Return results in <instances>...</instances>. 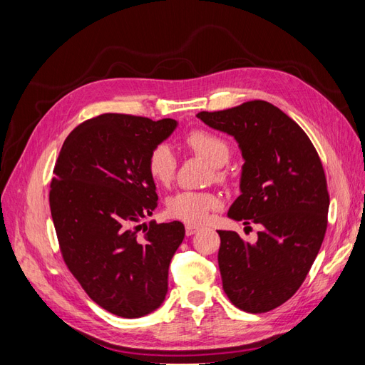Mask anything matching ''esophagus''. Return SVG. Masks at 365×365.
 <instances>
[{
	"mask_svg": "<svg viewBox=\"0 0 365 365\" xmlns=\"http://www.w3.org/2000/svg\"><path fill=\"white\" fill-rule=\"evenodd\" d=\"M197 230H200V227H197V225H187L185 227V235L187 236H193Z\"/></svg>",
	"mask_w": 365,
	"mask_h": 365,
	"instance_id": "1",
	"label": "esophagus"
}]
</instances>
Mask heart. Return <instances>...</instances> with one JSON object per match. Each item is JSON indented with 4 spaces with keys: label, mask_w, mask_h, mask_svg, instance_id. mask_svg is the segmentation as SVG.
I'll list each match as a JSON object with an SVG mask.
<instances>
[{
    "label": "heart",
    "mask_w": 365,
    "mask_h": 365,
    "mask_svg": "<svg viewBox=\"0 0 365 365\" xmlns=\"http://www.w3.org/2000/svg\"><path fill=\"white\" fill-rule=\"evenodd\" d=\"M184 145L195 155L204 158L215 168V178L225 180V165L231 157L230 143L213 132L195 129L184 138ZM148 172L152 180L160 185L172 184L176 173V157L168 145L153 148L148 157ZM219 197L213 193L204 192H180L168 200V215L187 224H202L212 210L219 207Z\"/></svg>",
    "instance_id": "obj_1"
}]
</instances>
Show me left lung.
<instances>
[{"mask_svg": "<svg viewBox=\"0 0 365 365\" xmlns=\"http://www.w3.org/2000/svg\"><path fill=\"white\" fill-rule=\"evenodd\" d=\"M196 117L233 137L245 161L228 217L262 225L256 244L217 231L224 291L242 311L268 312L297 292L322 248L329 212L323 164L304 130L268 102Z\"/></svg>", "mask_w": 365, "mask_h": 365, "instance_id": "left-lung-1", "label": "left lung"}]
</instances>
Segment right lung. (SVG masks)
Returning a JSON list of instances; mask_svg holds the SVG:
<instances>
[{
    "mask_svg": "<svg viewBox=\"0 0 365 365\" xmlns=\"http://www.w3.org/2000/svg\"><path fill=\"white\" fill-rule=\"evenodd\" d=\"M178 121L102 114L77 126L54 165L50 210L62 257L93 302L123 318L145 317L168 294L169 264L185 235L180 220L138 233L158 205L148 172L153 148Z\"/></svg>",
    "mask_w": 365,
    "mask_h": 365,
    "instance_id": "obj_1",
    "label": "right lung"
}]
</instances>
